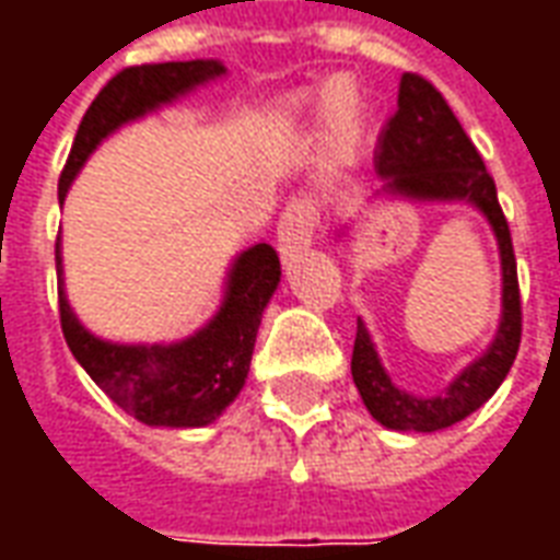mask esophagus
<instances>
[{"instance_id": "obj_1", "label": "esophagus", "mask_w": 560, "mask_h": 560, "mask_svg": "<svg viewBox=\"0 0 560 560\" xmlns=\"http://www.w3.org/2000/svg\"><path fill=\"white\" fill-rule=\"evenodd\" d=\"M312 243V224H308V212L305 207H291L279 221V255L288 264L293 257L300 255L303 248Z\"/></svg>"}]
</instances>
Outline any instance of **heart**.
Segmentation results:
<instances>
[{"label":"heart","instance_id":"b5f03b06","mask_svg":"<svg viewBox=\"0 0 560 560\" xmlns=\"http://www.w3.org/2000/svg\"><path fill=\"white\" fill-rule=\"evenodd\" d=\"M317 104L324 110V131L332 147L351 149L363 135V114L353 95L351 80L336 78L317 92Z\"/></svg>","mask_w":560,"mask_h":560}]
</instances>
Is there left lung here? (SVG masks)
<instances>
[{
  "instance_id": "left-lung-1",
  "label": "left lung",
  "mask_w": 560,
  "mask_h": 560,
  "mask_svg": "<svg viewBox=\"0 0 560 560\" xmlns=\"http://www.w3.org/2000/svg\"><path fill=\"white\" fill-rule=\"evenodd\" d=\"M381 188L375 197L408 203H462L489 221L501 257V317L492 345L458 372L441 393L413 396L393 384L363 317H357L351 375L363 405L381 425L393 432H441L456 425L492 399L516 360L522 339V303H518L516 257L504 212L498 203L494 179L480 152L458 126V119L429 80L401 74L399 110L381 135L375 155ZM339 236H348L339 228Z\"/></svg>"
}]
</instances>
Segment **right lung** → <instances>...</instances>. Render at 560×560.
I'll list each match as a JSON object with an SVG mask.
<instances>
[{"instance_id": "1", "label": "right lung", "mask_w": 560, "mask_h": 560, "mask_svg": "<svg viewBox=\"0 0 560 560\" xmlns=\"http://www.w3.org/2000/svg\"><path fill=\"white\" fill-rule=\"evenodd\" d=\"M228 74L219 59L161 62L119 71L90 104L59 176V203L95 149L114 131ZM59 320L74 360L126 413L147 425L200 429L228 411L245 387L257 327L281 281L279 255L257 243L233 257L215 315L179 341H107L80 324L66 296L62 245L56 243Z\"/></svg>"}]
</instances>
